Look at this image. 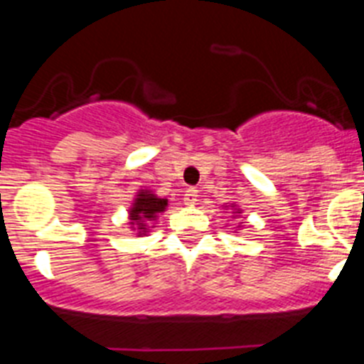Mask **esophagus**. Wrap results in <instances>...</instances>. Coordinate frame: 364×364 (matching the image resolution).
Listing matches in <instances>:
<instances>
[{
	"mask_svg": "<svg viewBox=\"0 0 364 364\" xmlns=\"http://www.w3.org/2000/svg\"><path fill=\"white\" fill-rule=\"evenodd\" d=\"M184 202L188 205H195L198 202V191L195 188H189L184 195Z\"/></svg>",
	"mask_w": 364,
	"mask_h": 364,
	"instance_id": "1",
	"label": "esophagus"
}]
</instances>
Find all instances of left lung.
I'll return each mask as SVG.
<instances>
[{"instance_id": "1", "label": "left lung", "mask_w": 364, "mask_h": 364, "mask_svg": "<svg viewBox=\"0 0 364 364\" xmlns=\"http://www.w3.org/2000/svg\"><path fill=\"white\" fill-rule=\"evenodd\" d=\"M231 208H233V211H231V213H233L235 217H237V215H239V213H242V211H240V208H237V205H235V204H231Z\"/></svg>"}]
</instances>
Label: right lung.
<instances>
[{
	"instance_id": "right-lung-1",
	"label": "right lung",
	"mask_w": 364,
	"mask_h": 364,
	"mask_svg": "<svg viewBox=\"0 0 364 364\" xmlns=\"http://www.w3.org/2000/svg\"><path fill=\"white\" fill-rule=\"evenodd\" d=\"M167 208V198L156 197L151 189H138L136 197L129 208V226L138 237L147 233L151 222H156L160 213Z\"/></svg>"
}]
</instances>
